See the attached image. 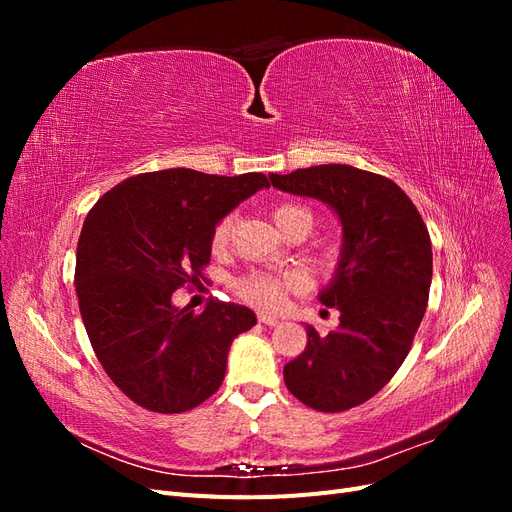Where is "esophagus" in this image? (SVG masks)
<instances>
[{"label": "esophagus", "mask_w": 512, "mask_h": 512, "mask_svg": "<svg viewBox=\"0 0 512 512\" xmlns=\"http://www.w3.org/2000/svg\"><path fill=\"white\" fill-rule=\"evenodd\" d=\"M258 322L267 324V327H277V324H280V320H277L275 316H267V314H258Z\"/></svg>", "instance_id": "1"}]
</instances>
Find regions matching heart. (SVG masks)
Returning <instances> with one entry per match:
<instances>
[{
	"instance_id": "heart-1",
	"label": "heart",
	"mask_w": 512,
	"mask_h": 512,
	"mask_svg": "<svg viewBox=\"0 0 512 512\" xmlns=\"http://www.w3.org/2000/svg\"><path fill=\"white\" fill-rule=\"evenodd\" d=\"M294 218H307L312 222V211L301 207V205H292L284 203L280 207L273 209V222L277 228H284L290 220ZM230 232H232V218L226 215L218 224H215L211 232V247L213 250H224L230 241ZM303 284V277L297 273H282V275H271V273H247L245 277L237 282V292L243 301L250 305L265 309V312H275L280 309L286 301V292L288 290H297Z\"/></svg>"
}]
</instances>
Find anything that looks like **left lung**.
<instances>
[{"instance_id":"1","label":"left lung","mask_w":512,"mask_h":512,"mask_svg":"<svg viewBox=\"0 0 512 512\" xmlns=\"http://www.w3.org/2000/svg\"><path fill=\"white\" fill-rule=\"evenodd\" d=\"M277 190L316 198L342 222L337 269L320 301L339 309V327L320 337L307 324V346L284 367L288 391L320 412L365 404L410 352L431 286V239L397 183L348 164L269 175Z\"/></svg>"}]
</instances>
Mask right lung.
<instances>
[{
    "mask_svg": "<svg viewBox=\"0 0 512 512\" xmlns=\"http://www.w3.org/2000/svg\"><path fill=\"white\" fill-rule=\"evenodd\" d=\"M262 188V173L168 168L117 183L87 213L74 273L81 318L108 378L134 404L179 414L220 389L232 339L256 314L211 299L196 316L173 305V292L203 277L215 224Z\"/></svg>",
    "mask_w": 512,
    "mask_h": 512,
    "instance_id": "obj_1",
    "label": "right lung"
}]
</instances>
